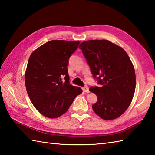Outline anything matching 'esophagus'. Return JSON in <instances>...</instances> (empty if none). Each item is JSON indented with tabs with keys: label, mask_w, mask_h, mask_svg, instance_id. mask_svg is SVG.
<instances>
[{
	"label": "esophagus",
	"mask_w": 155,
	"mask_h": 155,
	"mask_svg": "<svg viewBox=\"0 0 155 155\" xmlns=\"http://www.w3.org/2000/svg\"><path fill=\"white\" fill-rule=\"evenodd\" d=\"M83 92H84V93H88L90 92L89 89H88V88L87 87H83Z\"/></svg>",
	"instance_id": "obj_1"
}]
</instances>
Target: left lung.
Listing matches in <instances>:
<instances>
[{
  "instance_id": "8db88e82",
  "label": "left lung",
  "mask_w": 155,
  "mask_h": 155,
  "mask_svg": "<svg viewBox=\"0 0 155 155\" xmlns=\"http://www.w3.org/2000/svg\"><path fill=\"white\" fill-rule=\"evenodd\" d=\"M79 48L101 84L89 89L98 98L92 106L94 112L104 120L116 119L127 110L134 94L136 76L132 62L123 48L107 40L84 41Z\"/></svg>"
}]
</instances>
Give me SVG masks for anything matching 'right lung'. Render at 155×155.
<instances>
[{
    "instance_id": "obj_1",
    "label": "right lung",
    "mask_w": 155,
    "mask_h": 155,
    "mask_svg": "<svg viewBox=\"0 0 155 155\" xmlns=\"http://www.w3.org/2000/svg\"><path fill=\"white\" fill-rule=\"evenodd\" d=\"M79 44L80 41L52 40L29 57L25 74L26 88L36 109L46 117L61 116L83 93L80 87L69 84L67 68L68 59Z\"/></svg>"
}]
</instances>
